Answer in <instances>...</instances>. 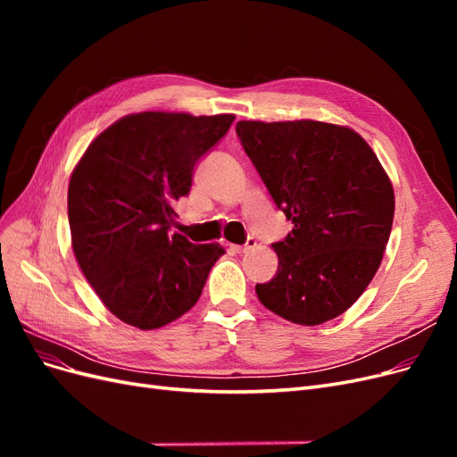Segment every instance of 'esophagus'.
Returning <instances> with one entry per match:
<instances>
[{"label": "esophagus", "mask_w": 457, "mask_h": 457, "mask_svg": "<svg viewBox=\"0 0 457 457\" xmlns=\"http://www.w3.org/2000/svg\"><path fill=\"white\" fill-rule=\"evenodd\" d=\"M257 245V242L253 240V238H247V242L244 244V245H230L232 247V252H237V253H245V252H250V250H253V247Z\"/></svg>", "instance_id": "obj_1"}]
</instances>
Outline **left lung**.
<instances>
[{
	"mask_svg": "<svg viewBox=\"0 0 457 457\" xmlns=\"http://www.w3.org/2000/svg\"><path fill=\"white\" fill-rule=\"evenodd\" d=\"M240 143L294 228L272 244L278 272L259 301L301 326L347 311L378 272L391 237L395 192L356 131L314 120L237 123Z\"/></svg>",
	"mask_w": 457,
	"mask_h": 457,
	"instance_id": "obj_1",
	"label": "left lung"
}]
</instances>
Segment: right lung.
I'll return each instance as SVG.
<instances>
[{
  "mask_svg": "<svg viewBox=\"0 0 457 457\" xmlns=\"http://www.w3.org/2000/svg\"><path fill=\"white\" fill-rule=\"evenodd\" d=\"M232 114L123 116L87 146L68 185L72 250L103 305L121 322L156 329L196 305L220 244L170 234L196 162Z\"/></svg>",
  "mask_w": 457,
  "mask_h": 457,
  "instance_id": "obj_1",
  "label": "right lung"
}]
</instances>
